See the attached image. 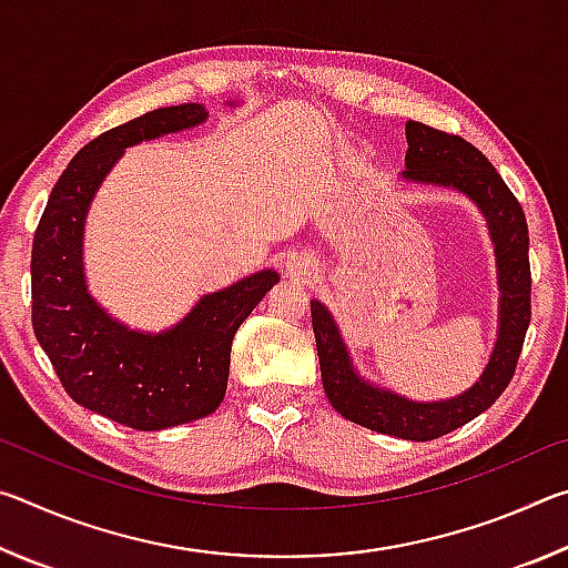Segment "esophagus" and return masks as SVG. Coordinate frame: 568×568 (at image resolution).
<instances>
[{"mask_svg": "<svg viewBox=\"0 0 568 568\" xmlns=\"http://www.w3.org/2000/svg\"><path fill=\"white\" fill-rule=\"evenodd\" d=\"M285 271H287V273H295V275L311 273V271H313V261H311V257H305L303 253H293L291 257H287Z\"/></svg>", "mask_w": 568, "mask_h": 568, "instance_id": "34e87169", "label": "esophagus"}]
</instances>
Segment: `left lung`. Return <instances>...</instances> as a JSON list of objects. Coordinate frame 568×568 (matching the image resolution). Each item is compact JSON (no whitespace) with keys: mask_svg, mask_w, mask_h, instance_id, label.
<instances>
[{"mask_svg":"<svg viewBox=\"0 0 568 568\" xmlns=\"http://www.w3.org/2000/svg\"><path fill=\"white\" fill-rule=\"evenodd\" d=\"M406 170L403 180L454 187L474 200L488 223L498 267V338L486 371L456 398L418 403L383 390L361 378L328 307L311 301L315 348L321 358L323 388L331 406L358 426L406 440H434L466 426L491 408L514 378L518 355L531 323V265L528 225L516 195L496 168L458 134L440 132L423 122H406Z\"/></svg>","mask_w":568,"mask_h":568,"instance_id":"obj_1","label":"left lung"}]
</instances>
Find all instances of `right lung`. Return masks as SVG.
I'll return each instance as SVG.
<instances>
[{"mask_svg":"<svg viewBox=\"0 0 568 568\" xmlns=\"http://www.w3.org/2000/svg\"><path fill=\"white\" fill-rule=\"evenodd\" d=\"M203 104L152 110L102 132L57 180L32 243V325L74 403L138 430L205 418L225 398L230 348L263 295L281 281L261 271L207 293L162 333L130 331L94 303L84 283V217L122 152L205 122Z\"/></svg>","mask_w":568,"mask_h":568,"instance_id":"add662e5","label":"right lung"}]
</instances>
